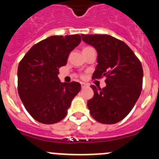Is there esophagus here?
Segmentation results:
<instances>
[{
  "mask_svg": "<svg viewBox=\"0 0 159 159\" xmlns=\"http://www.w3.org/2000/svg\"><path fill=\"white\" fill-rule=\"evenodd\" d=\"M88 86V84H85V83H81V87H82V88H86V87Z\"/></svg>",
  "mask_w": 159,
  "mask_h": 159,
  "instance_id": "34e87169",
  "label": "esophagus"
}]
</instances>
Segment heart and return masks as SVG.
I'll use <instances>...</instances> for the list:
<instances>
[{"label": "heart", "instance_id": "1", "mask_svg": "<svg viewBox=\"0 0 159 159\" xmlns=\"http://www.w3.org/2000/svg\"><path fill=\"white\" fill-rule=\"evenodd\" d=\"M87 48H88V47H87ZM84 48V49H85V48Z\"/></svg>", "mask_w": 159, "mask_h": 159}]
</instances>
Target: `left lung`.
<instances>
[{"instance_id": "left-lung-1", "label": "left lung", "mask_w": 159, "mask_h": 159, "mask_svg": "<svg viewBox=\"0 0 159 159\" xmlns=\"http://www.w3.org/2000/svg\"><path fill=\"white\" fill-rule=\"evenodd\" d=\"M96 49L97 64L92 79L106 77V87L92 85L94 96L88 101L90 114L99 123L113 124L130 113L143 88L141 62L127 44L109 35H81Z\"/></svg>"}]
</instances>
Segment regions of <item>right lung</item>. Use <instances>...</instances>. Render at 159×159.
<instances>
[{"label":"right lung","mask_w":159,"mask_h":159,"mask_svg":"<svg viewBox=\"0 0 159 159\" xmlns=\"http://www.w3.org/2000/svg\"><path fill=\"white\" fill-rule=\"evenodd\" d=\"M80 35L52 36L32 46L20 60L17 70L18 93L33 119L53 124L64 119L80 83H61L59 68L80 44Z\"/></svg>","instance_id":"1"}]
</instances>
